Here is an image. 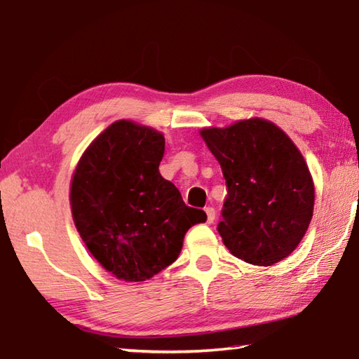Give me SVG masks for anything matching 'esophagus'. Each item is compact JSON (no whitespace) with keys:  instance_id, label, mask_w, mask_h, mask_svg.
Segmentation results:
<instances>
[{"instance_id":"1","label":"esophagus","mask_w":359,"mask_h":359,"mask_svg":"<svg viewBox=\"0 0 359 359\" xmlns=\"http://www.w3.org/2000/svg\"><path fill=\"white\" fill-rule=\"evenodd\" d=\"M205 213H207V223H213L215 218H217V212H215L213 207H207L205 208Z\"/></svg>"}]
</instances>
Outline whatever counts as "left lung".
<instances>
[{"mask_svg": "<svg viewBox=\"0 0 359 359\" xmlns=\"http://www.w3.org/2000/svg\"><path fill=\"white\" fill-rule=\"evenodd\" d=\"M227 196L218 232L233 256L270 266L295 250L314 210V182L297 146L265 119L201 130Z\"/></svg>", "mask_w": 359, "mask_h": 359, "instance_id": "8db88e82", "label": "left lung"}]
</instances>
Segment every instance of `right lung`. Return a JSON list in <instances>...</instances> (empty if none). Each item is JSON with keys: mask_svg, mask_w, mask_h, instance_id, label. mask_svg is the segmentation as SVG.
<instances>
[{"mask_svg": "<svg viewBox=\"0 0 359 359\" xmlns=\"http://www.w3.org/2000/svg\"><path fill=\"white\" fill-rule=\"evenodd\" d=\"M165 136L132 121H117L78 161L70 207L84 245L117 279H151L177 259L204 210L185 205L158 171Z\"/></svg>", "mask_w": 359, "mask_h": 359, "instance_id": "obj_1", "label": "right lung"}]
</instances>
